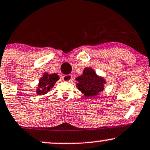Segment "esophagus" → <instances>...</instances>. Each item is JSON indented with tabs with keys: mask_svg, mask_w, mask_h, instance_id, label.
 Segmentation results:
<instances>
[{
	"mask_svg": "<svg viewBox=\"0 0 150 150\" xmlns=\"http://www.w3.org/2000/svg\"><path fill=\"white\" fill-rule=\"evenodd\" d=\"M62 80L65 82H70L72 80V76L71 75H65L62 76Z\"/></svg>",
	"mask_w": 150,
	"mask_h": 150,
	"instance_id": "1",
	"label": "esophagus"
}]
</instances>
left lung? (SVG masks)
I'll list each match as a JSON object with an SVG mask.
<instances>
[{
    "label": "left lung",
    "instance_id": "left-lung-1",
    "mask_svg": "<svg viewBox=\"0 0 150 150\" xmlns=\"http://www.w3.org/2000/svg\"><path fill=\"white\" fill-rule=\"evenodd\" d=\"M78 83L77 87L79 90L86 97H94L103 91L104 89V79L98 77L93 69L88 67L83 74L76 78Z\"/></svg>",
    "mask_w": 150,
    "mask_h": 150
}]
</instances>
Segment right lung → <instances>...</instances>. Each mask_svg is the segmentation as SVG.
I'll list each match as a JSON object with an SVG mask.
<instances>
[{
	"mask_svg": "<svg viewBox=\"0 0 150 150\" xmlns=\"http://www.w3.org/2000/svg\"><path fill=\"white\" fill-rule=\"evenodd\" d=\"M59 80V77L57 74H44L43 77L40 78L39 81L38 88L37 90L38 95H44L50 91V90L54 86V84Z\"/></svg>",
	"mask_w": 150,
	"mask_h": 150,
	"instance_id": "obj_1",
	"label": "right lung"
}]
</instances>
